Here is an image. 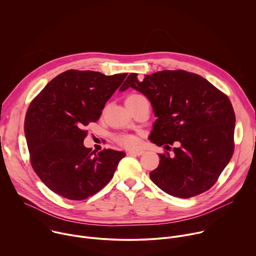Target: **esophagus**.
Listing matches in <instances>:
<instances>
[{
  "label": "esophagus",
  "instance_id": "esophagus-1",
  "mask_svg": "<svg viewBox=\"0 0 256 256\" xmlns=\"http://www.w3.org/2000/svg\"><path fill=\"white\" fill-rule=\"evenodd\" d=\"M144 154V150H130V152H128V154H130V156H142Z\"/></svg>",
  "mask_w": 256,
  "mask_h": 256
}]
</instances>
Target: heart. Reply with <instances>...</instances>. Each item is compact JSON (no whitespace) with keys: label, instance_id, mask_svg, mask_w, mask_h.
<instances>
[{"label":"heart","instance_id":"obj_1","mask_svg":"<svg viewBox=\"0 0 256 256\" xmlns=\"http://www.w3.org/2000/svg\"><path fill=\"white\" fill-rule=\"evenodd\" d=\"M144 98V96L141 94H131L126 100V104L133 102H135L139 98ZM116 141L120 146L127 148H135L139 144V139L135 135H132V134H120V135L116 136Z\"/></svg>","mask_w":256,"mask_h":256}]
</instances>
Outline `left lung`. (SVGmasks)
<instances>
[{
	"mask_svg": "<svg viewBox=\"0 0 256 256\" xmlns=\"http://www.w3.org/2000/svg\"><path fill=\"white\" fill-rule=\"evenodd\" d=\"M132 88L150 102L156 120L152 142L170 150L150 173L166 193L189 198L218 181L234 152L235 112L224 92L204 77L184 70H162L139 79L131 73L121 92Z\"/></svg>",
	"mask_w": 256,
	"mask_h": 256,
	"instance_id": "obj_1",
	"label": "left lung"
}]
</instances>
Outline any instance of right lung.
<instances>
[{
  "label": "right lung",
  "instance_id": "1",
  "mask_svg": "<svg viewBox=\"0 0 256 256\" xmlns=\"http://www.w3.org/2000/svg\"><path fill=\"white\" fill-rule=\"evenodd\" d=\"M126 76L68 70L50 80L30 102L24 121L30 162L52 192L83 200L112 178L125 152L86 148L84 128L100 119Z\"/></svg>",
  "mask_w": 256,
  "mask_h": 256
}]
</instances>
